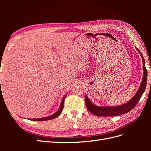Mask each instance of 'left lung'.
Masks as SVG:
<instances>
[{"instance_id":"obj_1","label":"left lung","mask_w":151,"mask_h":151,"mask_svg":"<svg viewBox=\"0 0 151 151\" xmlns=\"http://www.w3.org/2000/svg\"><path fill=\"white\" fill-rule=\"evenodd\" d=\"M137 50L140 54L142 57V60L143 62V77L142 80L140 83L139 90L137 91L135 94L132 97L129 101L126 103H124L121 105L115 106H98L94 104L93 103L90 101V99L88 98L86 95H85V103L86 107L88 110L93 113V115H96L98 116H117L120 115H123L126 113L129 112L130 110L133 109L137 104L138 103L139 100L142 96L143 93L145 90L146 84H147V72L145 68V60L143 57L142 54L139 51V50L136 48Z\"/></svg>"}]
</instances>
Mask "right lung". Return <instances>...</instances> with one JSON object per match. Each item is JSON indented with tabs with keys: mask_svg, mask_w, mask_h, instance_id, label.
<instances>
[{
	"mask_svg": "<svg viewBox=\"0 0 151 151\" xmlns=\"http://www.w3.org/2000/svg\"><path fill=\"white\" fill-rule=\"evenodd\" d=\"M67 94L64 97H63V99L62 100V102L60 103V106L59 109H58V111L57 112L55 113L53 115L48 116H46V117H43V118H31L29 119L30 120L32 121H46V120H52L53 118H55L56 117H57L58 116H59L61 114L62 110H63V102H64V100L65 98L66 97Z\"/></svg>",
	"mask_w": 151,
	"mask_h": 151,
	"instance_id": "obj_1",
	"label": "right lung"
}]
</instances>
